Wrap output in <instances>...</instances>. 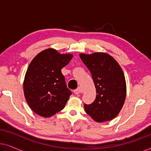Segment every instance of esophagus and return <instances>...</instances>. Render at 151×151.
I'll use <instances>...</instances> for the list:
<instances>
[{"mask_svg": "<svg viewBox=\"0 0 151 151\" xmlns=\"http://www.w3.org/2000/svg\"><path fill=\"white\" fill-rule=\"evenodd\" d=\"M81 88H80V87H78L77 89H76V90H74V93L75 94H76V95H78V94H80V93H81Z\"/></svg>", "mask_w": 151, "mask_h": 151, "instance_id": "esophagus-1", "label": "esophagus"}]
</instances>
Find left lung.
<instances>
[{
	"label": "left lung",
	"instance_id": "8db88e82",
	"mask_svg": "<svg viewBox=\"0 0 151 151\" xmlns=\"http://www.w3.org/2000/svg\"><path fill=\"white\" fill-rule=\"evenodd\" d=\"M91 73L96 88V98L84 110L97 122L114 119L120 112L127 95L124 74L118 63L108 53H80Z\"/></svg>",
	"mask_w": 151,
	"mask_h": 151
}]
</instances>
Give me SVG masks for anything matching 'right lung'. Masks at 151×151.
<instances>
[{
	"instance_id": "right-lung-1",
	"label": "right lung",
	"mask_w": 151,
	"mask_h": 151,
	"mask_svg": "<svg viewBox=\"0 0 151 151\" xmlns=\"http://www.w3.org/2000/svg\"><path fill=\"white\" fill-rule=\"evenodd\" d=\"M73 58L54 49H45L37 54L27 68L23 91L29 106L37 115L53 116L65 108L71 93L65 83L62 68Z\"/></svg>"
}]
</instances>
